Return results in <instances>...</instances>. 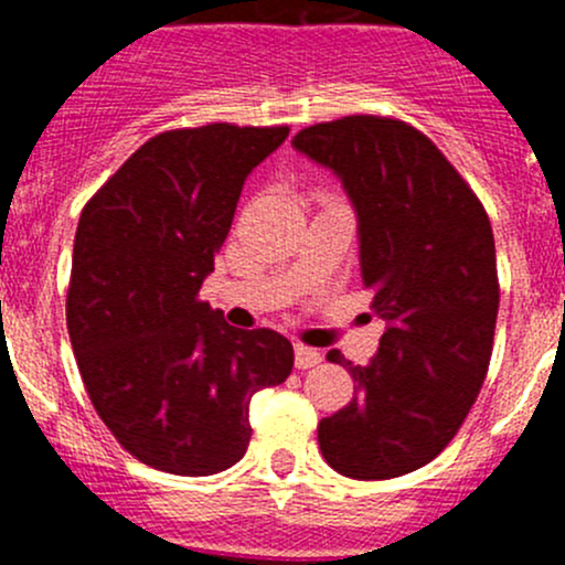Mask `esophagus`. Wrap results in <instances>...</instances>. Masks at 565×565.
Wrapping results in <instances>:
<instances>
[{"mask_svg":"<svg viewBox=\"0 0 565 565\" xmlns=\"http://www.w3.org/2000/svg\"><path fill=\"white\" fill-rule=\"evenodd\" d=\"M322 363V352L315 350V347L295 344V366L298 369H315Z\"/></svg>","mask_w":565,"mask_h":565,"instance_id":"34e87169","label":"esophagus"}]
</instances>
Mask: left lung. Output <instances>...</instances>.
Instances as JSON below:
<instances>
[{
    "mask_svg": "<svg viewBox=\"0 0 565 565\" xmlns=\"http://www.w3.org/2000/svg\"><path fill=\"white\" fill-rule=\"evenodd\" d=\"M292 145L352 199L363 284L388 322L369 366L328 352L358 393L319 420V451L358 481L404 476L454 440L487 377L500 306L492 224L435 141L402 119L352 114Z\"/></svg>",
    "mask_w": 565,
    "mask_h": 565,
    "instance_id": "obj_1",
    "label": "left lung"
}]
</instances>
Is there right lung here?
I'll return each instance as SVG.
<instances>
[{"instance_id":"obj_1","label":"right lung","mask_w":565,"mask_h":565,"mask_svg":"<svg viewBox=\"0 0 565 565\" xmlns=\"http://www.w3.org/2000/svg\"><path fill=\"white\" fill-rule=\"evenodd\" d=\"M287 125L210 122L152 136L84 204L67 333L95 413L119 446L174 476L243 459L256 391L281 385L292 344L199 300L243 182Z\"/></svg>"}]
</instances>
